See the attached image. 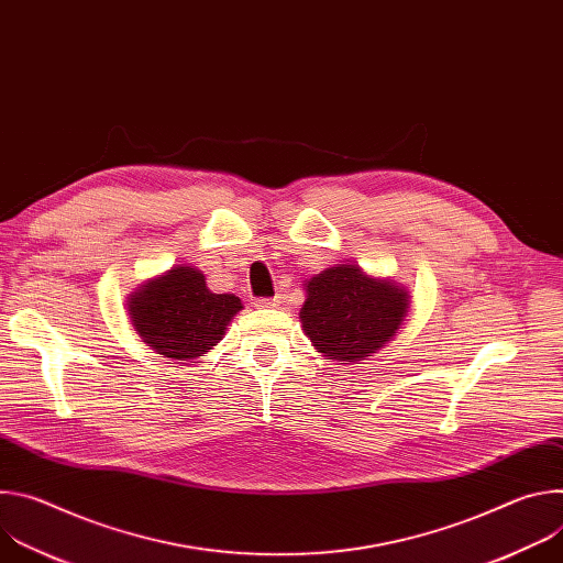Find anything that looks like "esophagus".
<instances>
[{
  "instance_id": "esophagus-1",
  "label": "esophagus",
  "mask_w": 563,
  "mask_h": 563,
  "mask_svg": "<svg viewBox=\"0 0 563 563\" xmlns=\"http://www.w3.org/2000/svg\"><path fill=\"white\" fill-rule=\"evenodd\" d=\"M280 302V296H274V298H256L254 300V305L258 307V309H269V307H276Z\"/></svg>"
}]
</instances>
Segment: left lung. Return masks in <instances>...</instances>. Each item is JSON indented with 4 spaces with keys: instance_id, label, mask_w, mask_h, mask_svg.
<instances>
[{
    "instance_id": "left-lung-1",
    "label": "left lung",
    "mask_w": 563,
    "mask_h": 563,
    "mask_svg": "<svg viewBox=\"0 0 563 563\" xmlns=\"http://www.w3.org/2000/svg\"><path fill=\"white\" fill-rule=\"evenodd\" d=\"M406 313V289L374 280L354 265H339L307 280L300 320L318 352L354 363L380 350Z\"/></svg>"
}]
</instances>
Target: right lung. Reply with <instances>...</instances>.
Wrapping results in <instances>:
<instances>
[{
	"mask_svg": "<svg viewBox=\"0 0 563 563\" xmlns=\"http://www.w3.org/2000/svg\"><path fill=\"white\" fill-rule=\"evenodd\" d=\"M240 307L238 296L211 294L205 276L191 267H174L148 280L129 300L135 332L157 354L174 361H194L222 341Z\"/></svg>",
	"mask_w": 563,
	"mask_h": 563,
	"instance_id": "add662e5",
	"label": "right lung"
}]
</instances>
